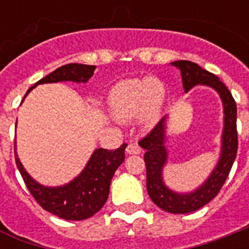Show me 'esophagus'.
<instances>
[{"mask_svg":"<svg viewBox=\"0 0 249 249\" xmlns=\"http://www.w3.org/2000/svg\"><path fill=\"white\" fill-rule=\"evenodd\" d=\"M126 154H129V155H138V154H141V147L137 143H129L126 146Z\"/></svg>","mask_w":249,"mask_h":249,"instance_id":"obj_1","label":"esophagus"}]
</instances>
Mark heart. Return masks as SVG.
<instances>
[{"instance_id": "b5f03b06", "label": "heart", "mask_w": 249, "mask_h": 249, "mask_svg": "<svg viewBox=\"0 0 249 249\" xmlns=\"http://www.w3.org/2000/svg\"><path fill=\"white\" fill-rule=\"evenodd\" d=\"M164 95L163 84L154 77L123 80L109 93V108L117 120L128 121L140 115L141 123L151 126L159 119Z\"/></svg>"}]
</instances>
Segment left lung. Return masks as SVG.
Instances as JSON below:
<instances>
[{
    "label": "left lung",
    "instance_id": "obj_1",
    "mask_svg": "<svg viewBox=\"0 0 249 249\" xmlns=\"http://www.w3.org/2000/svg\"><path fill=\"white\" fill-rule=\"evenodd\" d=\"M172 66L181 71L183 89L187 93L196 85L211 86L220 94L224 105V133L221 146L220 160L213 169L208 179L189 194L174 193L168 189L163 181V168L168 159L165 148V117H163L154 126L147 136L138 142L144 148V163H146V185L151 200L159 208L169 213H190L204 207L217 196L221 187L228 178L238 151V132H236V103L230 90L225 86L216 75L205 71L190 60H176Z\"/></svg>",
    "mask_w": 249,
    "mask_h": 249
}]
</instances>
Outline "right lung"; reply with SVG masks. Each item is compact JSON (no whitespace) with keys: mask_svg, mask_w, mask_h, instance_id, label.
Listing matches in <instances>:
<instances>
[{"mask_svg":"<svg viewBox=\"0 0 249 249\" xmlns=\"http://www.w3.org/2000/svg\"><path fill=\"white\" fill-rule=\"evenodd\" d=\"M95 66L70 63L56 68L55 71L37 81L38 84L75 81L86 83L93 76ZM29 88L25 95L35 88ZM24 95V98H25ZM17 146V144H15ZM125 147L121 144L115 151L98 148L94 151L80 176L70 183L59 187H46L37 183L21 165L15 152V163L20 172L25 186L35 200L48 212L71 221H81L94 216L107 201L109 185L116 169L125 159Z\"/></svg>","mask_w":249,"mask_h":249,"instance_id":"1","label":"right lung"}]
</instances>
